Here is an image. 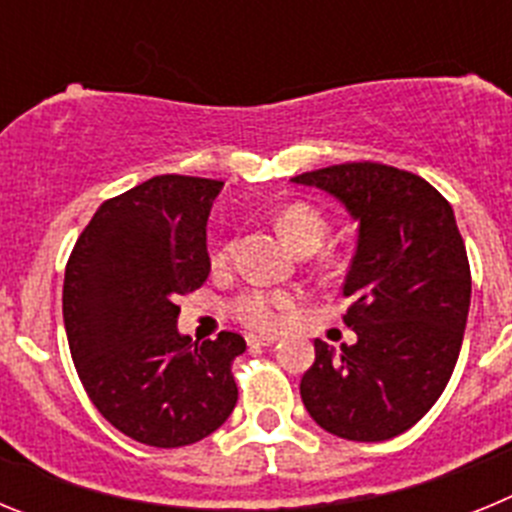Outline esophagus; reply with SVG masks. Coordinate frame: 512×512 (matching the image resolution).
Returning a JSON list of instances; mask_svg holds the SVG:
<instances>
[{"instance_id": "34e87169", "label": "esophagus", "mask_w": 512, "mask_h": 512, "mask_svg": "<svg viewBox=\"0 0 512 512\" xmlns=\"http://www.w3.org/2000/svg\"><path fill=\"white\" fill-rule=\"evenodd\" d=\"M248 346H274L277 343V336H261V333H248L246 336Z\"/></svg>"}]
</instances>
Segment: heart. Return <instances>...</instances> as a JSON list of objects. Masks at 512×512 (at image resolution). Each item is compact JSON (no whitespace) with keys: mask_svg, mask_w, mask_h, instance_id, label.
Listing matches in <instances>:
<instances>
[{"mask_svg":"<svg viewBox=\"0 0 512 512\" xmlns=\"http://www.w3.org/2000/svg\"><path fill=\"white\" fill-rule=\"evenodd\" d=\"M279 228H282L284 238L302 253L318 251L325 241V233H328L325 217L312 205H305V202H292V205L284 207L279 212ZM233 256L235 243L225 241L212 253V266L225 269V266H230ZM295 305L297 297L292 292L253 287L230 300V315L253 330H279L287 323Z\"/></svg>","mask_w":512,"mask_h":512,"instance_id":"1","label":"heart"}]
</instances>
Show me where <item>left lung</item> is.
<instances>
[{
	"mask_svg": "<svg viewBox=\"0 0 512 512\" xmlns=\"http://www.w3.org/2000/svg\"><path fill=\"white\" fill-rule=\"evenodd\" d=\"M292 182L330 192L359 223L343 282L354 346L315 341L300 395L320 428L348 441H387L413 428L449 384L467 328L472 271L456 217L418 174L351 161Z\"/></svg>",
	"mask_w": 512,
	"mask_h": 512,
	"instance_id": "obj_1",
	"label": "left lung"
}]
</instances>
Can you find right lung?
Wrapping results in <instances>:
<instances>
[{
    "mask_svg": "<svg viewBox=\"0 0 512 512\" xmlns=\"http://www.w3.org/2000/svg\"><path fill=\"white\" fill-rule=\"evenodd\" d=\"M217 179L161 174L102 202L63 277V323L89 400L120 433L179 449L217 431L238 402V333L179 336V297L210 274Z\"/></svg>",
    "mask_w": 512,
    "mask_h": 512,
    "instance_id": "right-lung-1",
    "label": "right lung"
}]
</instances>
